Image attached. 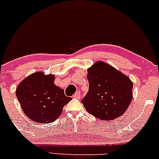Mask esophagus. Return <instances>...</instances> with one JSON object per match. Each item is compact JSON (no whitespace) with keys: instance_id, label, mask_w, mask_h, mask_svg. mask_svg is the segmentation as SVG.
Segmentation results:
<instances>
[{"instance_id":"esophagus-1","label":"esophagus","mask_w":159,"mask_h":159,"mask_svg":"<svg viewBox=\"0 0 159 159\" xmlns=\"http://www.w3.org/2000/svg\"><path fill=\"white\" fill-rule=\"evenodd\" d=\"M81 93H80V91H78V92L75 93V94L73 95V98H81Z\"/></svg>"}]
</instances>
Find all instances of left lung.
<instances>
[{"mask_svg":"<svg viewBox=\"0 0 159 159\" xmlns=\"http://www.w3.org/2000/svg\"><path fill=\"white\" fill-rule=\"evenodd\" d=\"M89 90L81 102L91 115L114 120L123 115L132 99L133 84L126 75L102 61L88 69Z\"/></svg>","mask_w":159,"mask_h":159,"instance_id":"left-lung-1","label":"left lung"}]
</instances>
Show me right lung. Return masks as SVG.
<instances>
[{"label": "right lung", "instance_id": "right-lung-1", "mask_svg": "<svg viewBox=\"0 0 159 159\" xmlns=\"http://www.w3.org/2000/svg\"><path fill=\"white\" fill-rule=\"evenodd\" d=\"M54 81V75L39 72L30 75L18 86V100L24 113L33 121L43 124L55 121L63 107L72 100Z\"/></svg>", "mask_w": 159, "mask_h": 159}]
</instances>
